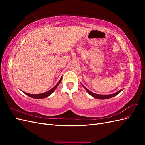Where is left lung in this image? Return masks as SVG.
Segmentation results:
<instances>
[{
  "label": "left lung",
  "instance_id": "left-lung-1",
  "mask_svg": "<svg viewBox=\"0 0 145 145\" xmlns=\"http://www.w3.org/2000/svg\"><path fill=\"white\" fill-rule=\"evenodd\" d=\"M81 85H82V86L83 88H84L85 89V90L86 91L87 93H88L90 95H91L92 97H94L95 99H110V98L114 97V96H116L117 94H119L120 92L123 89H120V91L116 92V93H113V94H101V93H94V92H93V91L89 90L86 86H85L84 85H83L82 83H81Z\"/></svg>",
  "mask_w": 145,
  "mask_h": 145
}]
</instances>
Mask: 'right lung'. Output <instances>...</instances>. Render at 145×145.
I'll use <instances>...</instances> for the list:
<instances>
[{"label":"right lung","mask_w":145,"mask_h":145,"mask_svg":"<svg viewBox=\"0 0 145 145\" xmlns=\"http://www.w3.org/2000/svg\"><path fill=\"white\" fill-rule=\"evenodd\" d=\"M62 80V77H61V78H60L59 81L57 83V84H56V85H54L53 87L51 88L50 89L46 91L45 92H43V93H39V94H29V93H25L24 91H22L24 93H25L26 95H27L28 96H29L31 98H34V99H44L46 97H48V96H50L53 92L54 91V90L57 88V87L58 86V85L60 84V83L61 82Z\"/></svg>","instance_id":"right-lung-1"}]
</instances>
